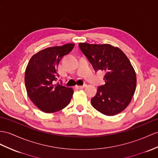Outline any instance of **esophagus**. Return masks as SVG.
Segmentation results:
<instances>
[{"label": "esophagus", "mask_w": 158, "mask_h": 158, "mask_svg": "<svg viewBox=\"0 0 158 158\" xmlns=\"http://www.w3.org/2000/svg\"><path fill=\"white\" fill-rule=\"evenodd\" d=\"M86 86V85L85 84V85H83V86H77L76 87H77V88H78V89H82V88H85Z\"/></svg>", "instance_id": "34e87169"}]
</instances>
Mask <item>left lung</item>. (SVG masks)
<instances>
[{"mask_svg": "<svg viewBox=\"0 0 158 158\" xmlns=\"http://www.w3.org/2000/svg\"><path fill=\"white\" fill-rule=\"evenodd\" d=\"M79 48L96 72H105V84L98 87L91 104L101 113L113 116L125 110L135 91L137 79L128 57L110 44L80 43Z\"/></svg>", "mask_w": 158, "mask_h": 158, "instance_id": "left-lung-1", "label": "left lung"}]
</instances>
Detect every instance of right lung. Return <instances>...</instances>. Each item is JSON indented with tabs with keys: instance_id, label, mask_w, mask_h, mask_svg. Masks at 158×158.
Listing matches in <instances>:
<instances>
[{
	"instance_id": "add662e5",
	"label": "right lung",
	"mask_w": 158,
	"mask_h": 158,
	"mask_svg": "<svg viewBox=\"0 0 158 158\" xmlns=\"http://www.w3.org/2000/svg\"><path fill=\"white\" fill-rule=\"evenodd\" d=\"M74 44L45 48L30 59L25 73L27 92L35 105L43 112L52 113L65 108L70 103L73 90L56 84L59 74L57 66L62 57L68 54Z\"/></svg>"
}]
</instances>
